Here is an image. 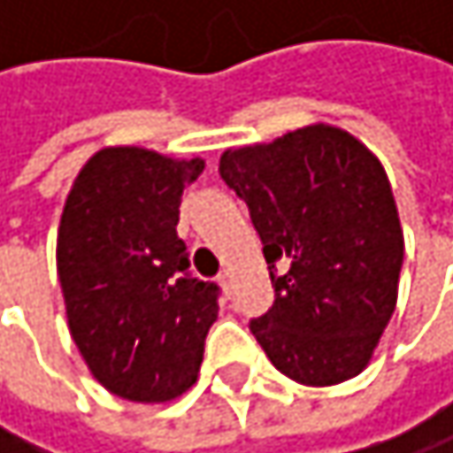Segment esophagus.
Listing matches in <instances>:
<instances>
[{
  "mask_svg": "<svg viewBox=\"0 0 453 453\" xmlns=\"http://www.w3.org/2000/svg\"><path fill=\"white\" fill-rule=\"evenodd\" d=\"M217 282H219V288L225 290V296H231V274H228V272H222V274L217 277Z\"/></svg>",
  "mask_w": 453,
  "mask_h": 453,
  "instance_id": "esophagus-1",
  "label": "esophagus"
}]
</instances>
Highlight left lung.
Returning a JSON list of instances; mask_svg holds the SVG:
<instances>
[{
    "label": "left lung",
    "instance_id": "1",
    "mask_svg": "<svg viewBox=\"0 0 453 453\" xmlns=\"http://www.w3.org/2000/svg\"><path fill=\"white\" fill-rule=\"evenodd\" d=\"M219 176L264 242L274 304L250 332L296 383L358 375L396 307L405 257L391 184L375 154L328 125L228 149ZM285 257L288 272L276 274Z\"/></svg>",
    "mask_w": 453,
    "mask_h": 453
}]
</instances>
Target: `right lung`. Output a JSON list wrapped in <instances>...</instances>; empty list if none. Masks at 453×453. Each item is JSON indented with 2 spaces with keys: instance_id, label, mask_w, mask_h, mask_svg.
I'll return each mask as SVG.
<instances>
[{
  "instance_id": "add662e5",
  "label": "right lung",
  "mask_w": 453,
  "mask_h": 453,
  "mask_svg": "<svg viewBox=\"0 0 453 453\" xmlns=\"http://www.w3.org/2000/svg\"><path fill=\"white\" fill-rule=\"evenodd\" d=\"M203 160L138 146L97 151L73 181L57 272L70 334L92 375L130 403H168L198 380L217 320L214 282L189 274L179 203Z\"/></svg>"
}]
</instances>
